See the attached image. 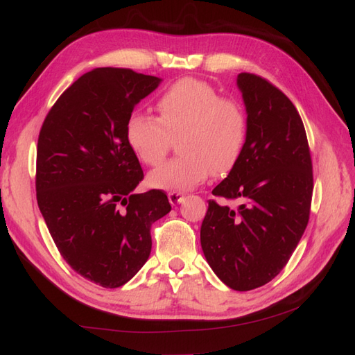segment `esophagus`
Wrapping results in <instances>:
<instances>
[{
    "instance_id": "esophagus-1",
    "label": "esophagus",
    "mask_w": 355,
    "mask_h": 355,
    "mask_svg": "<svg viewBox=\"0 0 355 355\" xmlns=\"http://www.w3.org/2000/svg\"><path fill=\"white\" fill-rule=\"evenodd\" d=\"M168 201L171 206H176V204L184 201V192H178V191L168 192Z\"/></svg>"
}]
</instances>
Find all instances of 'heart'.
<instances>
[{
	"instance_id": "heart-1",
	"label": "heart",
	"mask_w": 355,
	"mask_h": 355,
	"mask_svg": "<svg viewBox=\"0 0 355 355\" xmlns=\"http://www.w3.org/2000/svg\"><path fill=\"white\" fill-rule=\"evenodd\" d=\"M158 118L135 111L125 121V142L141 163L157 166L166 157L171 137L179 135L180 157L148 175L157 189L187 191L213 171L228 173L243 155L249 118L235 99L222 98L210 84L182 78L157 101Z\"/></svg>"
}]
</instances>
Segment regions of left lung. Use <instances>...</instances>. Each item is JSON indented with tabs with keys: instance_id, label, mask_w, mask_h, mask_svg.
I'll return each instance as SVG.
<instances>
[{
	"instance_id": "left-lung-1",
	"label": "left lung",
	"mask_w": 355,
	"mask_h": 355,
	"mask_svg": "<svg viewBox=\"0 0 355 355\" xmlns=\"http://www.w3.org/2000/svg\"><path fill=\"white\" fill-rule=\"evenodd\" d=\"M249 135L239 163L213 196L240 200L237 209L209 200L201 249L228 287L247 292L270 283L288 262L309 219L313 163L295 105L275 85L241 72Z\"/></svg>"
}]
</instances>
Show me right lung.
Returning a JSON list of instances; mask_svg holds the SVG:
<instances>
[{
    "label": "right lung",
    "mask_w": 355,
    "mask_h": 355,
    "mask_svg": "<svg viewBox=\"0 0 355 355\" xmlns=\"http://www.w3.org/2000/svg\"><path fill=\"white\" fill-rule=\"evenodd\" d=\"M161 83L125 68H96L60 94L37 148V201L53 241L75 272L106 288L125 284L151 253V225L171 210L144 179L125 142L135 106Z\"/></svg>",
    "instance_id": "1"
}]
</instances>
